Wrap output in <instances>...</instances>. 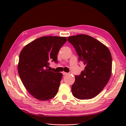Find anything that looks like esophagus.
<instances>
[{
  "instance_id": "1",
  "label": "esophagus",
  "mask_w": 126,
  "mask_h": 126,
  "mask_svg": "<svg viewBox=\"0 0 126 126\" xmlns=\"http://www.w3.org/2000/svg\"><path fill=\"white\" fill-rule=\"evenodd\" d=\"M62 74H63V75H68V73H65V72H64V71L63 72Z\"/></svg>"
}]
</instances>
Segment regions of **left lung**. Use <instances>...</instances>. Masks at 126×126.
Listing matches in <instances>:
<instances>
[{"label": "left lung", "mask_w": 126, "mask_h": 126, "mask_svg": "<svg viewBox=\"0 0 126 126\" xmlns=\"http://www.w3.org/2000/svg\"><path fill=\"white\" fill-rule=\"evenodd\" d=\"M79 55V61L85 65L84 70L71 87L75 97L88 100L97 96L108 83L111 74L112 59L105 45L87 34L68 38Z\"/></svg>", "instance_id": "8db88e82"}]
</instances>
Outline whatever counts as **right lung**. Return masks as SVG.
Returning a JSON list of instances; mask_svg holds the SVG:
<instances>
[{
    "mask_svg": "<svg viewBox=\"0 0 126 126\" xmlns=\"http://www.w3.org/2000/svg\"><path fill=\"white\" fill-rule=\"evenodd\" d=\"M65 37L44 36L23 47L19 58L18 71L23 85L33 97L46 101L58 92L63 75L47 69L51 62H57L59 50Z\"/></svg>",
    "mask_w": 126,
    "mask_h": 126,
    "instance_id": "1",
    "label": "right lung"
}]
</instances>
